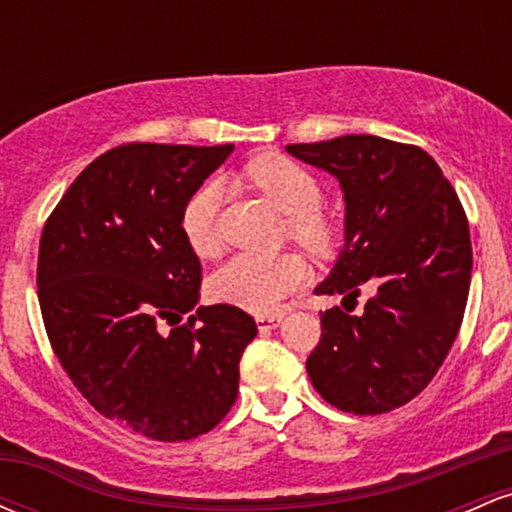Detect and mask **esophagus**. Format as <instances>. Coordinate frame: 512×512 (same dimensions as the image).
<instances>
[{
	"instance_id": "obj_1",
	"label": "esophagus",
	"mask_w": 512,
	"mask_h": 512,
	"mask_svg": "<svg viewBox=\"0 0 512 512\" xmlns=\"http://www.w3.org/2000/svg\"><path fill=\"white\" fill-rule=\"evenodd\" d=\"M281 317L284 315H257V327H260V332L276 330L281 325Z\"/></svg>"
}]
</instances>
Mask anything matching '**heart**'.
Wrapping results in <instances>:
<instances>
[{
  "instance_id": "obj_1",
  "label": "heart",
  "mask_w": 512,
  "mask_h": 512,
  "mask_svg": "<svg viewBox=\"0 0 512 512\" xmlns=\"http://www.w3.org/2000/svg\"><path fill=\"white\" fill-rule=\"evenodd\" d=\"M248 178L281 214L289 216V231L308 248H327L332 226L322 214V185L310 168L286 156H264L250 163ZM223 187L211 180L199 187L180 216L182 236L199 257L219 250V216ZM308 281V264L298 255H255L240 252L231 257L211 279V291L219 301L233 303L252 313H274L286 296Z\"/></svg>"
}]
</instances>
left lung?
<instances>
[{"mask_svg":"<svg viewBox=\"0 0 512 512\" xmlns=\"http://www.w3.org/2000/svg\"><path fill=\"white\" fill-rule=\"evenodd\" d=\"M286 151L344 192V250L315 293L356 298L361 284L375 286L361 315L322 313L320 344L305 361L310 383L349 414L402 407L431 383L460 332L472 279L467 214L419 146L346 134Z\"/></svg>","mask_w":512,"mask_h":512,"instance_id":"left-lung-1","label":"left lung"}]
</instances>
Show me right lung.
<instances>
[{
    "instance_id": "obj_1",
    "label": "right lung",
    "mask_w": 512,
    "mask_h": 512,
    "mask_svg": "<svg viewBox=\"0 0 512 512\" xmlns=\"http://www.w3.org/2000/svg\"><path fill=\"white\" fill-rule=\"evenodd\" d=\"M231 151L115 146L81 170L40 236L38 301L62 368L105 419L151 440L178 443L219 424L257 334L236 305L197 308L202 264L180 228L185 204Z\"/></svg>"
}]
</instances>
